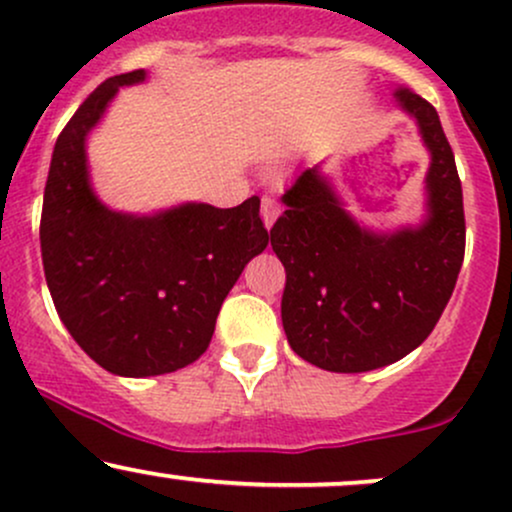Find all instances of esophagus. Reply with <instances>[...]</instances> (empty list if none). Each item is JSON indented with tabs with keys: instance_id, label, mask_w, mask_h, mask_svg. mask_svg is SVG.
<instances>
[{
	"instance_id": "34e87169",
	"label": "esophagus",
	"mask_w": 512,
	"mask_h": 512,
	"mask_svg": "<svg viewBox=\"0 0 512 512\" xmlns=\"http://www.w3.org/2000/svg\"><path fill=\"white\" fill-rule=\"evenodd\" d=\"M279 214H281L279 204H276L272 197H264L262 199V221H264V226L272 228L274 221L279 219Z\"/></svg>"
}]
</instances>
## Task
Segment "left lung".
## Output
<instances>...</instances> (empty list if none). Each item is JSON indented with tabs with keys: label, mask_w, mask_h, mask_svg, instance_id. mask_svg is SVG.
Listing matches in <instances>:
<instances>
[{
	"label": "left lung",
	"mask_w": 512,
	"mask_h": 512,
	"mask_svg": "<svg viewBox=\"0 0 512 512\" xmlns=\"http://www.w3.org/2000/svg\"><path fill=\"white\" fill-rule=\"evenodd\" d=\"M392 98L416 122L431 156L424 219L373 231L351 216L322 166H313L281 197L286 211L269 231L286 269V339L298 356L332 373L390 366L424 344L464 260L462 185L440 117L407 86H395Z\"/></svg>",
	"instance_id": "1"
}]
</instances>
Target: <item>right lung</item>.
Instances as JSON below:
<instances>
[{
  "mask_svg": "<svg viewBox=\"0 0 512 512\" xmlns=\"http://www.w3.org/2000/svg\"><path fill=\"white\" fill-rule=\"evenodd\" d=\"M144 69L101 84L52 151L40 219L45 279L74 342L122 378L190 366L207 351L223 298L267 248L260 197L233 209L182 202L151 214L110 209L88 168V134Z\"/></svg>",
  "mask_w": 512,
  "mask_h": 512,
  "instance_id": "right-lung-1",
  "label": "right lung"
}]
</instances>
